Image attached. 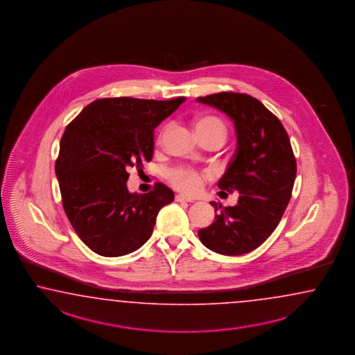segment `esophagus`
<instances>
[{"label": "esophagus", "mask_w": 355, "mask_h": 355, "mask_svg": "<svg viewBox=\"0 0 355 355\" xmlns=\"http://www.w3.org/2000/svg\"><path fill=\"white\" fill-rule=\"evenodd\" d=\"M175 201H178V202H192L193 200H191L190 198H187L184 195H177L175 196Z\"/></svg>", "instance_id": "1"}]
</instances>
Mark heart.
<instances>
[{"instance_id":"heart-1","label":"heart","mask_w":355,"mask_h":355,"mask_svg":"<svg viewBox=\"0 0 355 355\" xmlns=\"http://www.w3.org/2000/svg\"><path fill=\"white\" fill-rule=\"evenodd\" d=\"M196 128L216 132L223 139H225V135H227L225 123L216 116H204V118H201L196 123ZM165 132H166V128L162 130L159 139L164 137ZM168 178L177 190L183 191L186 193L199 192L201 187H202V183H204V177L201 174L195 172L191 168H186V166L174 168L168 174Z\"/></svg>"}]
</instances>
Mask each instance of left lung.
<instances>
[{
    "label": "left lung",
    "mask_w": 355,
    "mask_h": 355,
    "mask_svg": "<svg viewBox=\"0 0 355 355\" xmlns=\"http://www.w3.org/2000/svg\"><path fill=\"white\" fill-rule=\"evenodd\" d=\"M234 121L237 146L218 187L237 191L234 207L219 208L200 241L223 255H242L259 248L276 230L291 199L296 160L282 123L259 100L246 94L219 92L196 98Z\"/></svg>",
    "instance_id": "1"
}]
</instances>
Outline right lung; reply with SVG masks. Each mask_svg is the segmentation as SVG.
<instances>
[{
    "label": "right lung",
    "instance_id": "right-lung-1",
    "mask_svg": "<svg viewBox=\"0 0 355 355\" xmlns=\"http://www.w3.org/2000/svg\"><path fill=\"white\" fill-rule=\"evenodd\" d=\"M184 100L98 98L65 128L55 164L62 207L96 254L114 258L139 249L159 210L173 201L160 182L147 193H130L127 181L130 168L153 159L154 130Z\"/></svg>",
    "mask_w": 355,
    "mask_h": 355
}]
</instances>
